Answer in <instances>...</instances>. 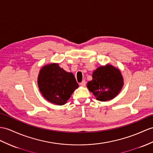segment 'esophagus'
I'll use <instances>...</instances> for the list:
<instances>
[{"label": "esophagus", "mask_w": 153, "mask_h": 153, "mask_svg": "<svg viewBox=\"0 0 153 153\" xmlns=\"http://www.w3.org/2000/svg\"><path fill=\"white\" fill-rule=\"evenodd\" d=\"M85 84H86V82H85V80H83L82 82L80 83V84L82 85V86H85Z\"/></svg>", "instance_id": "34e87169"}]
</instances>
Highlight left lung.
I'll use <instances>...</instances> for the list:
<instances>
[{
  "instance_id": "8db88e82",
  "label": "left lung",
  "mask_w": 153,
  "mask_h": 153,
  "mask_svg": "<svg viewBox=\"0 0 153 153\" xmlns=\"http://www.w3.org/2000/svg\"><path fill=\"white\" fill-rule=\"evenodd\" d=\"M93 79L87 84L88 89L100 101H106L121 91L123 79L120 71L110 65L101 66L93 73Z\"/></svg>"
}]
</instances>
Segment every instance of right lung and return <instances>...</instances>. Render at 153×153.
Listing matches in <instances>:
<instances>
[{"instance_id":"right-lung-1","label":"right lung","mask_w":153,"mask_h":153,"mask_svg":"<svg viewBox=\"0 0 153 153\" xmlns=\"http://www.w3.org/2000/svg\"><path fill=\"white\" fill-rule=\"evenodd\" d=\"M38 83L44 97L57 105H65L79 87L73 73L66 72L58 64L44 66L39 72Z\"/></svg>"}]
</instances>
